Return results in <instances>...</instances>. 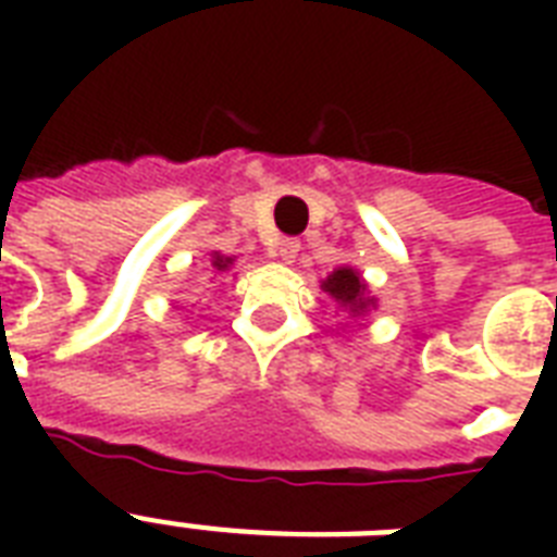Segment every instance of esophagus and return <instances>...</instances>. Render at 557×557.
I'll use <instances>...</instances> for the list:
<instances>
[{
	"instance_id": "obj_1",
	"label": "esophagus",
	"mask_w": 557,
	"mask_h": 557,
	"mask_svg": "<svg viewBox=\"0 0 557 557\" xmlns=\"http://www.w3.org/2000/svg\"><path fill=\"white\" fill-rule=\"evenodd\" d=\"M297 251H300V243H297V239H280L277 243V257L283 262H295Z\"/></svg>"
}]
</instances>
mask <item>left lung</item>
<instances>
[{"label": "left lung", "instance_id": "1", "mask_svg": "<svg viewBox=\"0 0 557 557\" xmlns=\"http://www.w3.org/2000/svg\"><path fill=\"white\" fill-rule=\"evenodd\" d=\"M321 288L330 292V297H335V304L344 306L349 314H364L367 309H372V297H367V283L349 265L332 271L330 277L323 280Z\"/></svg>", "mask_w": 557, "mask_h": 557}]
</instances>
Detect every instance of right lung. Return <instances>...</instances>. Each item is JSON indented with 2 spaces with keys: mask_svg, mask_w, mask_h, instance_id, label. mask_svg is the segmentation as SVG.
<instances>
[{
  "mask_svg": "<svg viewBox=\"0 0 557 557\" xmlns=\"http://www.w3.org/2000/svg\"><path fill=\"white\" fill-rule=\"evenodd\" d=\"M231 265H234V257H225V253L219 251L210 253V269L213 271H227Z\"/></svg>",
  "mask_w": 557,
  "mask_h": 557,
  "instance_id": "right-lung-1",
  "label": "right lung"
}]
</instances>
